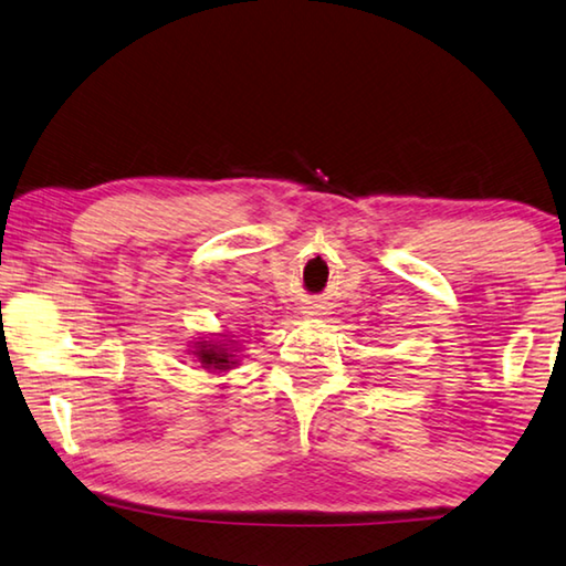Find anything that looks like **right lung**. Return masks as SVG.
<instances>
[{
	"label": "right lung",
	"mask_w": 566,
	"mask_h": 566,
	"mask_svg": "<svg viewBox=\"0 0 566 566\" xmlns=\"http://www.w3.org/2000/svg\"><path fill=\"white\" fill-rule=\"evenodd\" d=\"M237 353H239L237 343L234 339H229L227 335H217V339L199 337V343L191 345V355L209 373H229L231 367L239 365Z\"/></svg>",
	"instance_id": "1"
}]
</instances>
